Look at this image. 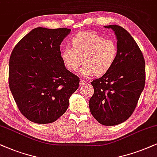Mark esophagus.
I'll use <instances>...</instances> for the list:
<instances>
[{
  "label": "esophagus",
  "mask_w": 157,
  "mask_h": 157,
  "mask_svg": "<svg viewBox=\"0 0 157 157\" xmlns=\"http://www.w3.org/2000/svg\"><path fill=\"white\" fill-rule=\"evenodd\" d=\"M88 82H87V81H85L84 80H80V85H84L85 84H87V83Z\"/></svg>",
  "instance_id": "1"
}]
</instances>
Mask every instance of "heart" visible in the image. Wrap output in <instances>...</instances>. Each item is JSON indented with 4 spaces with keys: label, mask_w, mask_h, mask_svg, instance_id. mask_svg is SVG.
<instances>
[{
    "label": "heart",
    "mask_w": 157,
    "mask_h": 157,
    "mask_svg": "<svg viewBox=\"0 0 157 157\" xmlns=\"http://www.w3.org/2000/svg\"><path fill=\"white\" fill-rule=\"evenodd\" d=\"M72 48L66 47L62 59L68 70L76 72L82 63L80 74L85 77L105 74L114 64L118 48L114 41L95 32H80L73 37Z\"/></svg>",
    "instance_id": "b5f03b06"
}]
</instances>
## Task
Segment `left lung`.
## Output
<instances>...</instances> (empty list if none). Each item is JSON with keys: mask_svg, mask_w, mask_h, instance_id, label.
I'll return each mask as SVG.
<instances>
[{"mask_svg": "<svg viewBox=\"0 0 157 157\" xmlns=\"http://www.w3.org/2000/svg\"><path fill=\"white\" fill-rule=\"evenodd\" d=\"M104 27L114 31L118 52L112 67L91 82L94 94L89 107L100 124L116 126L126 121L135 110L145 85V61L126 29L118 25Z\"/></svg>", "mask_w": 157, "mask_h": 157, "instance_id": "1", "label": "left lung"}]
</instances>
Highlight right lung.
<instances>
[{"instance_id":"1","label":"right lung","mask_w":157,"mask_h":157,"mask_svg":"<svg viewBox=\"0 0 157 157\" xmlns=\"http://www.w3.org/2000/svg\"><path fill=\"white\" fill-rule=\"evenodd\" d=\"M71 29L37 27L21 39L9 59L8 83L21 113L36 124L57 121L80 79L62 61L60 44Z\"/></svg>"}]
</instances>
